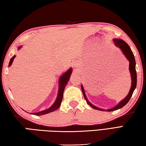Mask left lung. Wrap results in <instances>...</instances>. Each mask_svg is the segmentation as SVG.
Here are the masks:
<instances>
[{
  "mask_svg": "<svg viewBox=\"0 0 146 146\" xmlns=\"http://www.w3.org/2000/svg\"><path fill=\"white\" fill-rule=\"evenodd\" d=\"M113 42L114 43V44L116 46L121 49L122 52H123V54L124 55V56L126 57L127 60L129 61V70L131 74V86L130 89H129V93L123 100H121V102H119L117 105L115 106L114 107L109 108V109H107V110H105V109H103V108H100L99 107H96V106L92 105V103L89 102L88 99H87L86 93H85L83 86L81 85L82 91V92H83L84 98L86 100L87 104L90 105V107H91L92 108H94V109L98 110L100 111H107V112H111V111H114V110L119 109V108H121L122 107H123L124 105H126L127 103H128L129 100H130L132 94H133L134 90L135 89L136 86H137V72H136V69H135L136 62H135V59L134 55L131 51L130 47L129 46L128 44H127L125 41H123V39H119V38L113 39Z\"/></svg>",
  "mask_w": 146,
  "mask_h": 146,
  "instance_id": "1",
  "label": "left lung"
}]
</instances>
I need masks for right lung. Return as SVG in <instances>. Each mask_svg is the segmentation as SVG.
<instances>
[{
    "mask_svg": "<svg viewBox=\"0 0 146 146\" xmlns=\"http://www.w3.org/2000/svg\"><path fill=\"white\" fill-rule=\"evenodd\" d=\"M22 46H20L18 48V50H20ZM16 55L13 56L11 59H10V61L9 63V66H11L12 65V63L14 60V59L15 58ZM71 73H72V68H70L69 70L66 71L62 75L60 76L59 80V90H58V94L56 98V100H55V102L53 103V105L50 107V108H48L46 110H44L40 111V112H35V113H32L31 114L36 115H42L46 114V113H48L50 112H54V111L56 110L58 108L60 107V104H61L62 100V97H63V92H64L65 87L66 85H67L68 82L70 80V76L71 75Z\"/></svg>",
    "mask_w": 146,
    "mask_h": 146,
    "instance_id": "obj_1",
    "label": "right lung"
}]
</instances>
